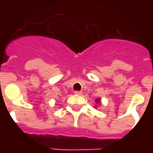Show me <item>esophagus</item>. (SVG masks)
Instances as JSON below:
<instances>
[{
	"instance_id": "esophagus-1",
	"label": "esophagus",
	"mask_w": 153,
	"mask_h": 153,
	"mask_svg": "<svg viewBox=\"0 0 153 153\" xmlns=\"http://www.w3.org/2000/svg\"><path fill=\"white\" fill-rule=\"evenodd\" d=\"M74 94H76V95H81V94H82V92H81V91H75V92H74Z\"/></svg>"
}]
</instances>
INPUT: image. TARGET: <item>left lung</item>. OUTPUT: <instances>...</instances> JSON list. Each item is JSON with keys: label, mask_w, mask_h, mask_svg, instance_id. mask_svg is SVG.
<instances>
[{"label": "left lung", "mask_w": 153, "mask_h": 153, "mask_svg": "<svg viewBox=\"0 0 153 153\" xmlns=\"http://www.w3.org/2000/svg\"><path fill=\"white\" fill-rule=\"evenodd\" d=\"M100 101H101V100H100L99 98H97V99L96 100V102H97V103H99V102H100Z\"/></svg>", "instance_id": "8db88e82"}]
</instances>
